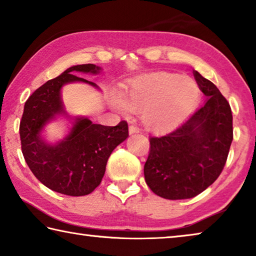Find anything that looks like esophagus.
<instances>
[{"mask_svg": "<svg viewBox=\"0 0 256 256\" xmlns=\"http://www.w3.org/2000/svg\"><path fill=\"white\" fill-rule=\"evenodd\" d=\"M128 132H130V134L138 133V128L136 126H134V125H130V126H128Z\"/></svg>", "mask_w": 256, "mask_h": 256, "instance_id": "34e87169", "label": "esophagus"}]
</instances>
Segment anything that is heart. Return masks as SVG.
Instances as JSON below:
<instances>
[{
  "mask_svg": "<svg viewBox=\"0 0 256 256\" xmlns=\"http://www.w3.org/2000/svg\"><path fill=\"white\" fill-rule=\"evenodd\" d=\"M198 86L188 76L159 73L133 81L123 92V99L112 98L120 112H141L144 126L152 132H164L176 126L198 99Z\"/></svg>",
  "mask_w": 256,
  "mask_h": 256,
  "instance_id": "1",
  "label": "heart"
}]
</instances>
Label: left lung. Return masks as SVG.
I'll use <instances>...</instances> for the list:
<instances>
[{"mask_svg": "<svg viewBox=\"0 0 256 256\" xmlns=\"http://www.w3.org/2000/svg\"><path fill=\"white\" fill-rule=\"evenodd\" d=\"M194 79L206 102L174 131L150 138L144 178L151 190L168 200L196 196L218 178L232 141L230 106L200 73Z\"/></svg>", "mask_w": 256, "mask_h": 256, "instance_id": "8db88e82", "label": "left lung"}]
</instances>
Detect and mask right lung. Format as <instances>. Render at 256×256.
I'll return each mask as SVG.
<instances>
[{"mask_svg": "<svg viewBox=\"0 0 256 256\" xmlns=\"http://www.w3.org/2000/svg\"><path fill=\"white\" fill-rule=\"evenodd\" d=\"M100 71L94 64L73 66L40 86L24 104L20 122L24 160L37 180L58 193L71 196L92 193L100 184L112 150L128 136L125 120L116 126H105L94 124L88 118H72L64 108L63 86L84 82L99 89L94 82L74 73L98 74ZM58 117L68 118L72 126L62 140L50 144L42 133L47 124Z\"/></svg>", "mask_w": 256, "mask_h": 256, "instance_id": "obj_1", "label": "right lung"}]
</instances>
